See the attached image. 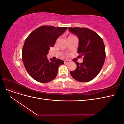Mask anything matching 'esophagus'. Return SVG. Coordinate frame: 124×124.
Returning a JSON list of instances; mask_svg holds the SVG:
<instances>
[{"mask_svg":"<svg viewBox=\"0 0 124 124\" xmlns=\"http://www.w3.org/2000/svg\"><path fill=\"white\" fill-rule=\"evenodd\" d=\"M70 62V61H69V60H66V61H64V63H65V64H67V63H68Z\"/></svg>","mask_w":124,"mask_h":124,"instance_id":"esophagus-1","label":"esophagus"}]
</instances>
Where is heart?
<instances>
[{
  "label": "heart",
  "instance_id": "1",
  "mask_svg": "<svg viewBox=\"0 0 124 124\" xmlns=\"http://www.w3.org/2000/svg\"><path fill=\"white\" fill-rule=\"evenodd\" d=\"M71 36H69V37H71Z\"/></svg>",
  "mask_w": 124,
  "mask_h": 124
}]
</instances>
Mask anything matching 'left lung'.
Instances as JSON below:
<instances>
[{
	"label": "left lung",
	"mask_w": 124,
	"mask_h": 124,
	"mask_svg": "<svg viewBox=\"0 0 124 124\" xmlns=\"http://www.w3.org/2000/svg\"><path fill=\"white\" fill-rule=\"evenodd\" d=\"M69 31L79 39L78 57H83L81 63L75 62L77 68L70 74L80 82L91 81L99 74L106 59V49L102 38L96 32L87 28L69 27Z\"/></svg>",
	"instance_id": "obj_1"
}]
</instances>
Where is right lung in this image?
<instances>
[{
	"label": "right lung",
	"mask_w": 124,
	"mask_h": 124,
	"mask_svg": "<svg viewBox=\"0 0 124 124\" xmlns=\"http://www.w3.org/2000/svg\"><path fill=\"white\" fill-rule=\"evenodd\" d=\"M67 27L42 26L30 33L22 50V61L26 71L32 78L40 83H47L57 76L58 67L64 63L61 59L48 60L51 47Z\"/></svg>",
	"instance_id": "right-lung-1"
}]
</instances>
